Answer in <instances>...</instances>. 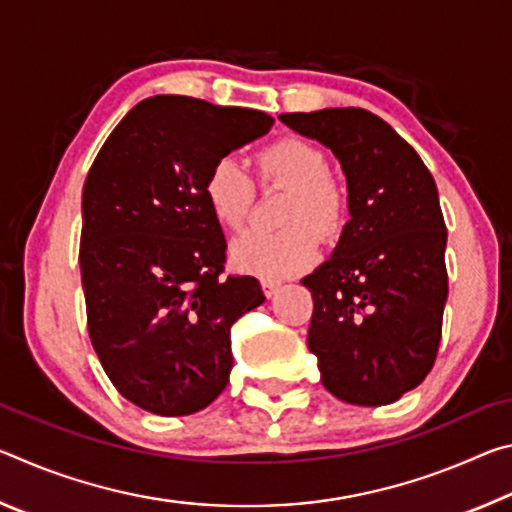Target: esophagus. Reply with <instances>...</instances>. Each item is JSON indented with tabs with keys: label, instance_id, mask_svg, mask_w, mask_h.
I'll return each instance as SVG.
<instances>
[{
	"label": "esophagus",
	"instance_id": "esophagus-1",
	"mask_svg": "<svg viewBox=\"0 0 512 512\" xmlns=\"http://www.w3.org/2000/svg\"><path fill=\"white\" fill-rule=\"evenodd\" d=\"M259 284H262V291H264L266 298H273L277 289H280V282H275V280H262Z\"/></svg>",
	"mask_w": 512,
	"mask_h": 512
}]
</instances>
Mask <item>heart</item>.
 <instances>
[{
	"label": "heart",
	"mask_w": 512,
	"mask_h": 512,
	"mask_svg": "<svg viewBox=\"0 0 512 512\" xmlns=\"http://www.w3.org/2000/svg\"><path fill=\"white\" fill-rule=\"evenodd\" d=\"M264 185L291 189L282 223L289 228L250 230L232 241L230 262L241 273L280 280L302 273L316 262L318 237L334 235L343 219V194L327 173V158L316 144L300 137H282L257 155ZM203 198L212 219L228 230H239L253 207L255 187L241 164L225 155L205 173Z\"/></svg>",
	"instance_id": "1"
}]
</instances>
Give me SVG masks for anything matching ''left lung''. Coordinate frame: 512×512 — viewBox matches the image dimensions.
I'll return each instance as SVG.
<instances>
[{
    "mask_svg": "<svg viewBox=\"0 0 512 512\" xmlns=\"http://www.w3.org/2000/svg\"><path fill=\"white\" fill-rule=\"evenodd\" d=\"M282 124L336 155L350 221L302 284L320 381L341 402L391 404L436 361L447 302V228L420 155L363 108L284 112Z\"/></svg>",
    "mask_w": 512,
    "mask_h": 512,
    "instance_id": "obj_1",
    "label": "left lung"
}]
</instances>
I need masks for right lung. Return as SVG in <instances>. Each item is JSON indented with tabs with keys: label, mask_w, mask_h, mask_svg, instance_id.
Here are the masks:
<instances>
[{
	"label": "right lung",
	"mask_w": 512,
	"mask_h": 512,
	"mask_svg": "<svg viewBox=\"0 0 512 512\" xmlns=\"http://www.w3.org/2000/svg\"><path fill=\"white\" fill-rule=\"evenodd\" d=\"M271 126L259 110L158 94L119 121L92 162L79 253L90 341L117 391L144 411L196 413L228 386L230 327L264 293L255 277H221L225 237L203 180Z\"/></svg>",
	"instance_id": "obj_1"
}]
</instances>
